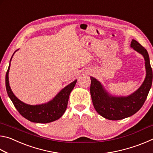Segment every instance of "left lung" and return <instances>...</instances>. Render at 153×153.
I'll use <instances>...</instances> for the list:
<instances>
[{
    "label": "left lung",
    "instance_id": "left-lung-1",
    "mask_svg": "<svg viewBox=\"0 0 153 153\" xmlns=\"http://www.w3.org/2000/svg\"><path fill=\"white\" fill-rule=\"evenodd\" d=\"M130 46L144 56L146 77L140 87L127 97H114L108 94L99 81L90 77V94L97 113L109 120H120L130 117L140 109L146 100L152 82V70L148 52L135 40Z\"/></svg>",
    "mask_w": 153,
    "mask_h": 153
}]
</instances>
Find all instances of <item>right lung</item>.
<instances>
[{"mask_svg": "<svg viewBox=\"0 0 153 153\" xmlns=\"http://www.w3.org/2000/svg\"><path fill=\"white\" fill-rule=\"evenodd\" d=\"M16 51H15V53ZM9 69L10 64L5 77L7 92L10 99L13 103L15 107L23 117L32 122L47 123L59 120L63 115L67 107L69 94L74 86H76L77 79L62 89L51 101L45 104L30 105L21 101L12 92L9 82Z\"/></svg>", "mask_w": 153, "mask_h": 153, "instance_id": "1", "label": "right lung"}]
</instances>
